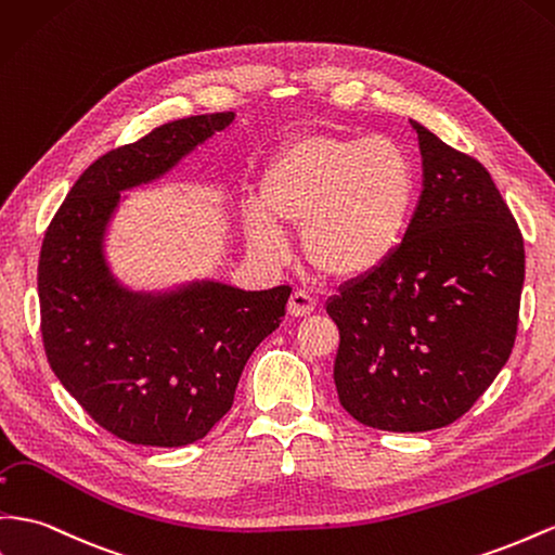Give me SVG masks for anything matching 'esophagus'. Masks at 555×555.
Masks as SVG:
<instances>
[{
	"mask_svg": "<svg viewBox=\"0 0 555 555\" xmlns=\"http://www.w3.org/2000/svg\"><path fill=\"white\" fill-rule=\"evenodd\" d=\"M287 310H289L292 318H306V314H310L314 310V298L308 292H304V289H296L289 296Z\"/></svg>",
	"mask_w": 555,
	"mask_h": 555,
	"instance_id": "esophagus-1",
	"label": "esophagus"
}]
</instances>
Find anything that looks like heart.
Instances as JSON below:
<instances>
[{
  "label": "heart",
  "mask_w": 555,
  "mask_h": 555,
  "mask_svg": "<svg viewBox=\"0 0 555 555\" xmlns=\"http://www.w3.org/2000/svg\"><path fill=\"white\" fill-rule=\"evenodd\" d=\"M417 203L411 154L389 138L312 132L266 163L259 203L243 212L249 247L271 261L282 231H301L304 257L334 280L376 273L406 241Z\"/></svg>",
  "instance_id": "obj_1"
}]
</instances>
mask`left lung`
<instances>
[{
    "mask_svg": "<svg viewBox=\"0 0 555 555\" xmlns=\"http://www.w3.org/2000/svg\"><path fill=\"white\" fill-rule=\"evenodd\" d=\"M423 193L401 249L328 298L340 346V406L366 427L427 431L455 423L512 354L526 249L476 158L411 121Z\"/></svg>",
    "mask_w": 555,
    "mask_h": 555,
    "instance_id": "1",
    "label": "left lung"
}]
</instances>
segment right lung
I'll return each mask as SVG.
<instances>
[{
  "instance_id": "1",
  "label": "right lung",
  "mask_w": 555,
  "mask_h": 555,
  "mask_svg": "<svg viewBox=\"0 0 555 555\" xmlns=\"http://www.w3.org/2000/svg\"><path fill=\"white\" fill-rule=\"evenodd\" d=\"M201 114L112 149L77 179L39 254L41 336L49 364L93 421L128 443L203 439L233 406L249 354L284 318L292 287L245 292L212 280L130 292L104 259L121 191L166 175L233 121Z\"/></svg>"
}]
</instances>
